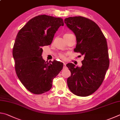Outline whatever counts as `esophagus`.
<instances>
[{
    "mask_svg": "<svg viewBox=\"0 0 120 120\" xmlns=\"http://www.w3.org/2000/svg\"><path fill=\"white\" fill-rule=\"evenodd\" d=\"M63 64H64V68H66V63H63Z\"/></svg>",
    "mask_w": 120,
    "mask_h": 120,
    "instance_id": "obj_1",
    "label": "esophagus"
}]
</instances>
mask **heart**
Here are the masks:
<instances>
[{"label": "heart", "mask_w": 120, "mask_h": 120, "mask_svg": "<svg viewBox=\"0 0 120 120\" xmlns=\"http://www.w3.org/2000/svg\"><path fill=\"white\" fill-rule=\"evenodd\" d=\"M70 35H72V34H70V33H65V34L64 35V37H66V36H68ZM59 57H60V59H62V60H65L66 58V54H60L59 55Z\"/></svg>", "instance_id": "heart-1"}]
</instances>
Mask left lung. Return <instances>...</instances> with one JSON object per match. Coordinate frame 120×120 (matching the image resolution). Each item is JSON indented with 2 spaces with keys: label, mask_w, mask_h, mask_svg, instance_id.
<instances>
[{
  "label": "left lung",
  "mask_w": 120,
  "mask_h": 120,
  "mask_svg": "<svg viewBox=\"0 0 120 120\" xmlns=\"http://www.w3.org/2000/svg\"><path fill=\"white\" fill-rule=\"evenodd\" d=\"M64 22L76 36L74 51L84 55L81 68L68 63L71 73L67 83L70 91L79 96L91 95L101 85L109 61L106 38L100 27L93 20L82 16L70 17Z\"/></svg>",
  "instance_id": "obj_1"
}]
</instances>
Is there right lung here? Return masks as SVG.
Returning <instances> with one entry per match:
<instances>
[{"label":"right lung","instance_id":"obj_1","mask_svg":"<svg viewBox=\"0 0 120 120\" xmlns=\"http://www.w3.org/2000/svg\"><path fill=\"white\" fill-rule=\"evenodd\" d=\"M64 26L61 18L41 15L29 20L19 31L12 50L16 74L26 89L35 94L50 90L63 63L42 57V47L50 45L56 31Z\"/></svg>","mask_w":120,"mask_h":120}]
</instances>
